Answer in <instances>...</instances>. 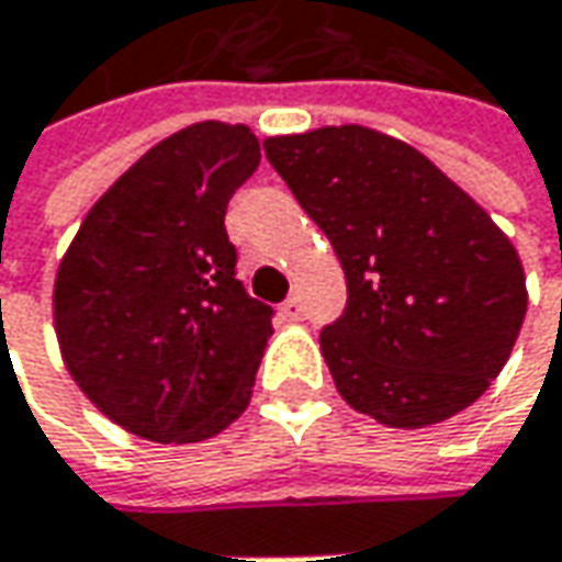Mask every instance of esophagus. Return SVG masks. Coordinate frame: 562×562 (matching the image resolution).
<instances>
[{"label": "esophagus", "instance_id": "obj_1", "mask_svg": "<svg viewBox=\"0 0 562 562\" xmlns=\"http://www.w3.org/2000/svg\"><path fill=\"white\" fill-rule=\"evenodd\" d=\"M281 313L288 315V318H303V303H300L296 296H291V300L281 306Z\"/></svg>", "mask_w": 562, "mask_h": 562}]
</instances>
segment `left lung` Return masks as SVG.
Segmentation results:
<instances>
[{
  "instance_id": "left-lung-1",
  "label": "left lung",
  "mask_w": 562,
  "mask_h": 562,
  "mask_svg": "<svg viewBox=\"0 0 562 562\" xmlns=\"http://www.w3.org/2000/svg\"><path fill=\"white\" fill-rule=\"evenodd\" d=\"M266 156L347 274V310L318 337L340 397L391 428L482 397L529 306L519 252L485 209L362 124L269 137Z\"/></svg>"
}]
</instances>
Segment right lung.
I'll list each match as a JSON object with an SVG mask.
<instances>
[{"label":"right lung","mask_w":562,"mask_h":562,"mask_svg":"<svg viewBox=\"0 0 562 562\" xmlns=\"http://www.w3.org/2000/svg\"><path fill=\"white\" fill-rule=\"evenodd\" d=\"M259 159L247 124H190L99 196L58 262L53 318L65 369L137 438L205 441L252 397L271 306L234 278L225 212Z\"/></svg>","instance_id":"1"}]
</instances>
